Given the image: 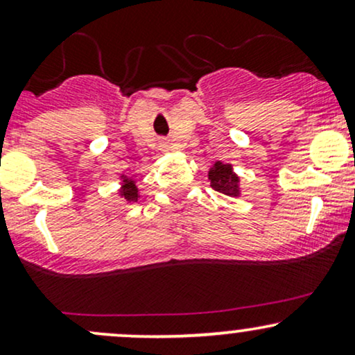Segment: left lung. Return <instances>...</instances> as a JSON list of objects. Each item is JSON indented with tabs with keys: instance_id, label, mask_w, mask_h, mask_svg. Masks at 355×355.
Segmentation results:
<instances>
[{
	"instance_id": "obj_1",
	"label": "left lung",
	"mask_w": 355,
	"mask_h": 355,
	"mask_svg": "<svg viewBox=\"0 0 355 355\" xmlns=\"http://www.w3.org/2000/svg\"><path fill=\"white\" fill-rule=\"evenodd\" d=\"M209 180L210 187L214 190L220 191V193H225L229 197H239V177L232 170V165L222 164L217 162L209 172Z\"/></svg>"
}]
</instances>
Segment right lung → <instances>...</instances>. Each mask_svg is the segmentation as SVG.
I'll return each mask as SVG.
<instances>
[{"label":"right lung","instance_id":"right-lung-1","mask_svg":"<svg viewBox=\"0 0 355 355\" xmlns=\"http://www.w3.org/2000/svg\"><path fill=\"white\" fill-rule=\"evenodd\" d=\"M120 193L126 202H137L138 200V189L132 178H126V177L123 178V189H121Z\"/></svg>","mask_w":355,"mask_h":355}]
</instances>
